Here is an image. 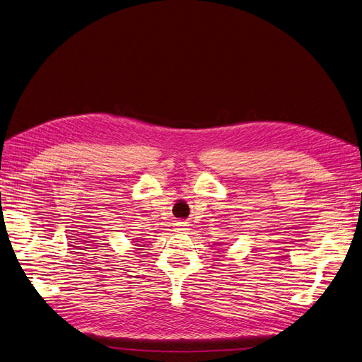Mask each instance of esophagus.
I'll use <instances>...</instances> for the list:
<instances>
[{
  "instance_id": "34e87169",
  "label": "esophagus",
  "mask_w": 362,
  "mask_h": 362,
  "mask_svg": "<svg viewBox=\"0 0 362 362\" xmlns=\"http://www.w3.org/2000/svg\"><path fill=\"white\" fill-rule=\"evenodd\" d=\"M175 229H177V231H180V233H182V231H187V229H189V225L185 223V222H178V223H175Z\"/></svg>"
}]
</instances>
